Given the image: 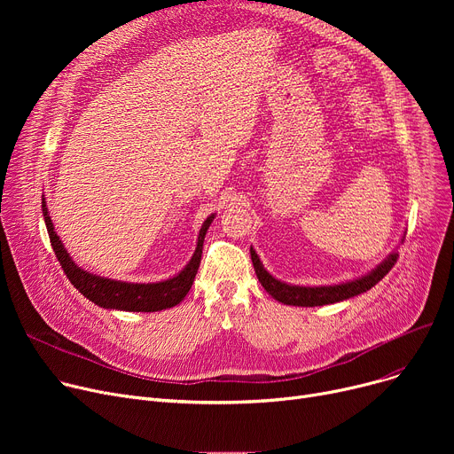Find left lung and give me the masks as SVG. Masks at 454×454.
<instances>
[{"instance_id":"left-lung-1","label":"left lung","mask_w":454,"mask_h":454,"mask_svg":"<svg viewBox=\"0 0 454 454\" xmlns=\"http://www.w3.org/2000/svg\"><path fill=\"white\" fill-rule=\"evenodd\" d=\"M250 255H252V263H254L257 279L261 281V285H263L265 291L281 303L298 305V307L327 305V303L342 301V300L353 298L361 293H366L373 287L375 283H379L392 270V267L397 261V254H390L375 270H372L370 274L355 279V281H348V283H340V285H329V287H298V285H287V283L272 278L263 269V265H261V261L254 248H250Z\"/></svg>"}]
</instances>
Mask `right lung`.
<instances>
[{
	"label": "right lung",
	"instance_id": "obj_1",
	"mask_svg": "<svg viewBox=\"0 0 454 454\" xmlns=\"http://www.w3.org/2000/svg\"><path fill=\"white\" fill-rule=\"evenodd\" d=\"M42 211H43V219H45L47 233H50L53 252L60 261L62 270L71 281V285H74L84 298L98 303L99 307L117 309V311H134V313L161 311V309L178 305L185 298L191 285L195 281V276L200 265L206 231L215 217V215H209V217L204 221L199 233L197 250L193 257H191L187 267L178 276L165 281H158V283H127V281H114V279L93 276L82 270L81 267H77L74 261H71L66 248L62 247L59 235L55 233L50 211H47L43 200H42Z\"/></svg>",
	"mask_w": 454,
	"mask_h": 454
}]
</instances>
